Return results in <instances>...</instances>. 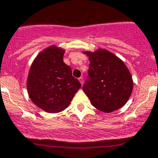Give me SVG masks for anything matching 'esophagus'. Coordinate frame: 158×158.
Masks as SVG:
<instances>
[{
    "label": "esophagus",
    "instance_id": "1",
    "mask_svg": "<svg viewBox=\"0 0 158 158\" xmlns=\"http://www.w3.org/2000/svg\"><path fill=\"white\" fill-rule=\"evenodd\" d=\"M79 82H80V83L82 84V85H83V82H84V80H83V78L82 77H80V78H79Z\"/></svg>",
    "mask_w": 158,
    "mask_h": 158
}]
</instances>
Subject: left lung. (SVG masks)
<instances>
[{"label":"left lung","mask_w":158,"mask_h":158,"mask_svg":"<svg viewBox=\"0 0 158 158\" xmlns=\"http://www.w3.org/2000/svg\"><path fill=\"white\" fill-rule=\"evenodd\" d=\"M85 54L90 64L82 89L92 105L105 113L125 105L133 89L132 76L125 64L105 49Z\"/></svg>","instance_id":"1"}]
</instances>
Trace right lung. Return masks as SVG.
<instances>
[{"label":"right lung","instance_id":"right-lung-1","mask_svg":"<svg viewBox=\"0 0 158 158\" xmlns=\"http://www.w3.org/2000/svg\"><path fill=\"white\" fill-rule=\"evenodd\" d=\"M65 51L51 46L33 61L27 79L29 98L36 106L48 113H58L70 104L81 83L63 60Z\"/></svg>","mask_w":158,"mask_h":158}]
</instances>
